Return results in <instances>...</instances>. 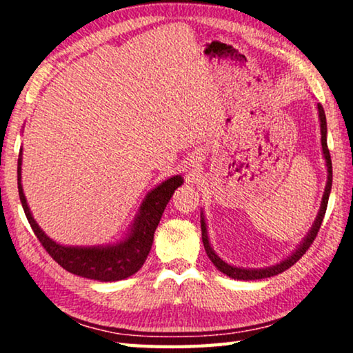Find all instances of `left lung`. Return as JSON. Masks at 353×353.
I'll use <instances>...</instances> for the list:
<instances>
[{"mask_svg":"<svg viewBox=\"0 0 353 353\" xmlns=\"http://www.w3.org/2000/svg\"><path fill=\"white\" fill-rule=\"evenodd\" d=\"M318 112H319V119H321V145H322V152H324V159H325V163H327V185H325V191H324V196H322V202H321V208H319V213H318V218H316L314 224L312 227V230H310V234L305 236V240L302 241L301 246L296 249V252H292L288 259L280 261L279 265L276 266H271V268H265V270H243V268H235V266H230L227 265L225 261H223L219 259V256L214 254V250L212 249L210 243H208V235H207V225H205V221L204 216H202L201 213V229H202V243H204V248H205V252L208 255V259L212 260V263L214 266L218 268L221 272H224L225 276H229L232 279H236V280H259V279H266V277H272V276H277V274L283 272L294 265L296 261H299L302 259V255L307 252L308 248L312 246L314 238L318 236V232L321 229V224L322 221H324V214L327 210V204H328V196H330V190H332V159H330V151H328V146H327V121H325V113L324 109H322V105L318 104Z\"/></svg>","mask_w":353,"mask_h":353,"instance_id":"obj_1","label":"left lung"}]
</instances>
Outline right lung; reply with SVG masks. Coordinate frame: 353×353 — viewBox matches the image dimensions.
<instances>
[{
	"label": "right lung",
	"instance_id": "add662e5",
	"mask_svg": "<svg viewBox=\"0 0 353 353\" xmlns=\"http://www.w3.org/2000/svg\"><path fill=\"white\" fill-rule=\"evenodd\" d=\"M17 174H19V194L23 210H25L35 236L39 238L46 252L65 271L85 279L101 280V282H117V280L128 279L140 270L149 250H151L154 232L157 229L165 207L170 202L174 190L181 187L183 182L181 176H174L160 183L157 188H154L143 201L132 230H130L128 238H124V241H119L115 246L105 248H71L62 246V244L52 241L50 236H46L29 212L21 187V151L19 155Z\"/></svg>",
	"mask_w": 353,
	"mask_h": 353
}]
</instances>
